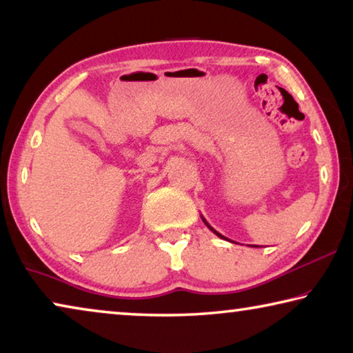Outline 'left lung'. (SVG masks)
Instances as JSON below:
<instances>
[{
	"instance_id": "obj_1",
	"label": "left lung",
	"mask_w": 353,
	"mask_h": 353,
	"mask_svg": "<svg viewBox=\"0 0 353 353\" xmlns=\"http://www.w3.org/2000/svg\"><path fill=\"white\" fill-rule=\"evenodd\" d=\"M201 218H202V221H204V224H205V225L208 227V229H210V230L213 232V234H214V235H218L219 238H223V240H227V241H230V240H229V238H225L224 235H221V234H219V232H216V230H214V229H213V227H212L210 224H208V223H207V219H205L204 216H202V214H201ZM230 243H234V241H230ZM254 248H259V246H254Z\"/></svg>"
}]
</instances>
